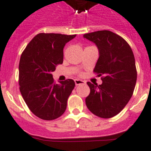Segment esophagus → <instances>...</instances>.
<instances>
[{
  "instance_id": "34e87169",
  "label": "esophagus",
  "mask_w": 151,
  "mask_h": 151,
  "mask_svg": "<svg viewBox=\"0 0 151 151\" xmlns=\"http://www.w3.org/2000/svg\"><path fill=\"white\" fill-rule=\"evenodd\" d=\"M74 82H75L76 86H80V85H82V84H85L86 82L83 81L82 80H79V79H76L74 80Z\"/></svg>"
}]
</instances>
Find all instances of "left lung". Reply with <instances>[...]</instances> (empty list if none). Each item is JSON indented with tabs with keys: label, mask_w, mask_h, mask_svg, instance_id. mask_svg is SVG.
Segmentation results:
<instances>
[{
	"label": "left lung",
	"mask_w": 151,
	"mask_h": 151,
	"mask_svg": "<svg viewBox=\"0 0 151 151\" xmlns=\"http://www.w3.org/2000/svg\"><path fill=\"white\" fill-rule=\"evenodd\" d=\"M83 37L94 42L99 50V58L94 72L102 76L103 83H87L90 94L86 106L94 115L109 118L118 115L133 94L137 79L134 55L129 44L116 33L99 30Z\"/></svg>",
	"instance_id": "8db88e82"
}]
</instances>
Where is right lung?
I'll list each match as a JSON object with an SVG mask.
<instances>
[{
  "label": "right lung",
  "mask_w": 151,
  "mask_h": 151,
  "mask_svg": "<svg viewBox=\"0 0 151 151\" xmlns=\"http://www.w3.org/2000/svg\"><path fill=\"white\" fill-rule=\"evenodd\" d=\"M76 35L39 33L22 53L18 83L21 94L29 110L46 121L61 116L75 86L68 79L56 84L52 72L63 63V48Z\"/></svg>",
  "instance_id": "1"
}]
</instances>
